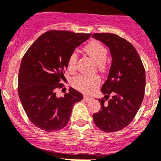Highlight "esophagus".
<instances>
[{
	"instance_id": "esophagus-1",
	"label": "esophagus",
	"mask_w": 161,
	"mask_h": 161,
	"mask_svg": "<svg viewBox=\"0 0 161 161\" xmlns=\"http://www.w3.org/2000/svg\"><path fill=\"white\" fill-rule=\"evenodd\" d=\"M92 98L91 97H89V96H84V100L86 101V102H89V101L92 100Z\"/></svg>"
}]
</instances>
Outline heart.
<instances>
[{"label":"heart","mask_w":161,"mask_h":161,"mask_svg":"<svg viewBox=\"0 0 161 161\" xmlns=\"http://www.w3.org/2000/svg\"><path fill=\"white\" fill-rule=\"evenodd\" d=\"M84 51L96 62L98 69L101 72L106 71V59L107 49L100 42L93 40L89 42L84 47ZM78 55L75 52H72L69 55L68 60V69L69 72H75L77 65ZM101 82V79L98 75H78L72 80V85L75 89L83 93H91L96 90Z\"/></svg>","instance_id":"obj_1"}]
</instances>
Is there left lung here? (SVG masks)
I'll use <instances>...</instances> for the list:
<instances>
[{
	"instance_id": "1",
	"label": "left lung",
	"mask_w": 161,
	"mask_h": 161,
	"mask_svg": "<svg viewBox=\"0 0 161 161\" xmlns=\"http://www.w3.org/2000/svg\"><path fill=\"white\" fill-rule=\"evenodd\" d=\"M92 37L109 48L113 58L107 80L101 89L105 95L99 99L101 109L94 113L93 120L103 131L116 132L131 123L141 106L146 86L145 69L128 41L109 33H95Z\"/></svg>"
}]
</instances>
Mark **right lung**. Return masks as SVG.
<instances>
[{
	"label": "right lung",
	"instance_id": "right-lung-1",
	"mask_svg": "<svg viewBox=\"0 0 161 161\" xmlns=\"http://www.w3.org/2000/svg\"><path fill=\"white\" fill-rule=\"evenodd\" d=\"M91 34L48 31L42 34L23 56L18 73V96L28 119L46 132L60 130L70 118L82 93L70 88L63 97L56 96L64 85L69 55Z\"/></svg>",
	"mask_w": 161,
	"mask_h": 161
}]
</instances>
